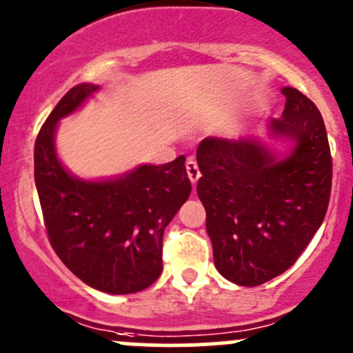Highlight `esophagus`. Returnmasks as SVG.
I'll return each mask as SVG.
<instances>
[{"label":"esophagus","instance_id":"esophagus-1","mask_svg":"<svg viewBox=\"0 0 353 353\" xmlns=\"http://www.w3.org/2000/svg\"><path fill=\"white\" fill-rule=\"evenodd\" d=\"M187 173H188V178H190V181L193 185H195L196 180L202 176V173H200V168H199V165H196L195 158L190 157L187 160Z\"/></svg>","mask_w":353,"mask_h":353}]
</instances>
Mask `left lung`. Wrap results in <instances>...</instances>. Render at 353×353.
Returning a JSON list of instances; mask_svg holds the SVG:
<instances>
[{"label": "left lung", "instance_id": "left-lung-1", "mask_svg": "<svg viewBox=\"0 0 353 353\" xmlns=\"http://www.w3.org/2000/svg\"><path fill=\"white\" fill-rule=\"evenodd\" d=\"M283 94L271 130L296 143L286 160L254 139L205 138L196 150L215 268L239 286H259L293 266L328 208L333 165L323 117L298 89Z\"/></svg>", "mask_w": 353, "mask_h": 353}]
</instances>
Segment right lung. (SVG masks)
<instances>
[{
  "mask_svg": "<svg viewBox=\"0 0 353 353\" xmlns=\"http://www.w3.org/2000/svg\"><path fill=\"white\" fill-rule=\"evenodd\" d=\"M94 90L97 85L72 87L37 136L35 185L43 223L57 256L79 279L104 293H138L160 278L163 234L192 183L183 154L111 181L70 176L55 154V128Z\"/></svg>",
  "mask_w": 353,
  "mask_h": 353,
  "instance_id": "add662e5",
  "label": "right lung"
}]
</instances>
